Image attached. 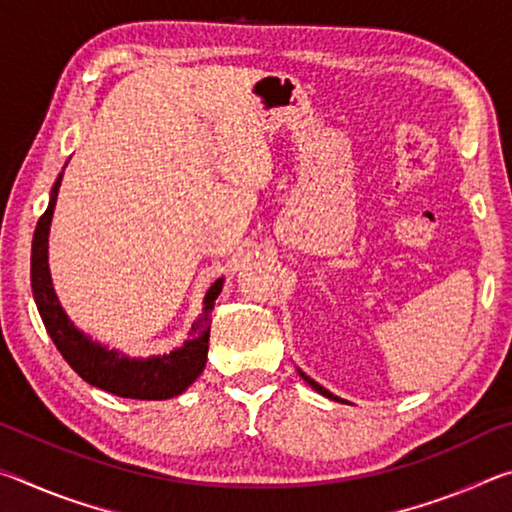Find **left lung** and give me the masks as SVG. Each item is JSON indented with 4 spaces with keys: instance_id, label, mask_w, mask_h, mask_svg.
<instances>
[{
    "instance_id": "1",
    "label": "left lung",
    "mask_w": 512,
    "mask_h": 512,
    "mask_svg": "<svg viewBox=\"0 0 512 512\" xmlns=\"http://www.w3.org/2000/svg\"><path fill=\"white\" fill-rule=\"evenodd\" d=\"M298 372H300V377H302V379H305V381H307V384H309L311 388H314V391H318L320 395H325V397H329V400L343 402V400H341V397H336V395H332V393H329V391H327V388H323V386H320V384H318V381H314V379H311V377H307V375H305V372H302V370H298Z\"/></svg>"
}]
</instances>
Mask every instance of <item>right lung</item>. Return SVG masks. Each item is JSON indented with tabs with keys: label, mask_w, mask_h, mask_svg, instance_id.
Wrapping results in <instances>:
<instances>
[{
	"label": "right lung",
	"mask_w": 512,
	"mask_h": 512,
	"mask_svg": "<svg viewBox=\"0 0 512 512\" xmlns=\"http://www.w3.org/2000/svg\"><path fill=\"white\" fill-rule=\"evenodd\" d=\"M60 180H63V173L51 187L49 205L36 225L31 246V289L51 341L56 343L58 352L63 354L74 372H79V377L101 388V391H108L117 397H131V400H169V397L180 395L187 386L194 384L205 368L207 341H210V316L214 300L219 298L223 289V277H219L207 289L203 314L192 325L189 341H185L183 348L162 354V357L131 359L117 350L103 348L101 343H94L90 336L76 329L72 320L67 318L56 298L49 275V225L51 216H54Z\"/></svg>",
	"instance_id": "1"
}]
</instances>
